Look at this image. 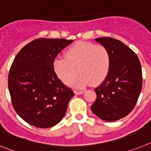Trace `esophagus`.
<instances>
[{
	"mask_svg": "<svg viewBox=\"0 0 151 151\" xmlns=\"http://www.w3.org/2000/svg\"><path fill=\"white\" fill-rule=\"evenodd\" d=\"M84 91H74V93H75V94H76V95H78V94H83L84 93Z\"/></svg>",
	"mask_w": 151,
	"mask_h": 151,
	"instance_id": "34e87169",
	"label": "esophagus"
}]
</instances>
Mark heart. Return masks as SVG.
I'll return each mask as SVG.
<instances>
[{
  "mask_svg": "<svg viewBox=\"0 0 151 151\" xmlns=\"http://www.w3.org/2000/svg\"><path fill=\"white\" fill-rule=\"evenodd\" d=\"M110 61V53L104 46L79 41L66 50L65 57H56L53 66L57 76L67 85L78 71L80 74L72 84L82 88L91 82L101 83L109 73Z\"/></svg>",
  "mask_w": 151,
  "mask_h": 151,
  "instance_id": "obj_1",
  "label": "heart"
}]
</instances>
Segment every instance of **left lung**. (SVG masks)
<instances>
[{
    "label": "left lung",
    "mask_w": 151,
    "mask_h": 151,
    "mask_svg": "<svg viewBox=\"0 0 151 151\" xmlns=\"http://www.w3.org/2000/svg\"><path fill=\"white\" fill-rule=\"evenodd\" d=\"M110 55V68L102 83L94 89L97 99L91 109L97 116L114 122L126 116L135 106L142 88V72L138 56L122 41L95 38Z\"/></svg>",
    "instance_id": "1"
}]
</instances>
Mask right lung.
I'll return each mask as SVG.
<instances>
[{
  "instance_id": "add662e5",
  "label": "right lung",
  "mask_w": 151,
  "mask_h": 151,
  "mask_svg": "<svg viewBox=\"0 0 151 151\" xmlns=\"http://www.w3.org/2000/svg\"><path fill=\"white\" fill-rule=\"evenodd\" d=\"M73 40L38 38L24 46L13 60L8 88L13 108L27 123L46 129L59 123L74 93L58 78L54 60Z\"/></svg>"
}]
</instances>
